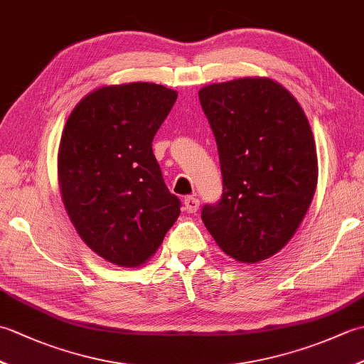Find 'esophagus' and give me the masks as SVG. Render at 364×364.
Instances as JSON below:
<instances>
[{"label":"esophagus","instance_id":"34e87169","mask_svg":"<svg viewBox=\"0 0 364 364\" xmlns=\"http://www.w3.org/2000/svg\"><path fill=\"white\" fill-rule=\"evenodd\" d=\"M200 206V200L196 196H189L184 198V210L188 213H196Z\"/></svg>","mask_w":364,"mask_h":364}]
</instances>
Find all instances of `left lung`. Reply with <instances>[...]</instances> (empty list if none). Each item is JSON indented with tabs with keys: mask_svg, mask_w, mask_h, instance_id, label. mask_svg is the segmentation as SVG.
Segmentation results:
<instances>
[{
	"mask_svg": "<svg viewBox=\"0 0 364 364\" xmlns=\"http://www.w3.org/2000/svg\"><path fill=\"white\" fill-rule=\"evenodd\" d=\"M200 105L218 144L222 197L202 220L231 258L258 262L288 244L310 206L318 156L297 100L267 78L206 86Z\"/></svg>",
	"mask_w": 364,
	"mask_h": 364,
	"instance_id": "obj_1",
	"label": "left lung"
}]
</instances>
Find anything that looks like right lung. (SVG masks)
Returning a JSON list of instances; mask_svg holds the SVG:
<instances>
[{
  "label": "right lung",
  "instance_id": "1",
  "mask_svg": "<svg viewBox=\"0 0 364 364\" xmlns=\"http://www.w3.org/2000/svg\"><path fill=\"white\" fill-rule=\"evenodd\" d=\"M176 97L153 82L100 87L65 123L58 162L65 210L82 241L112 264L141 266L180 215L151 149Z\"/></svg>",
  "mask_w": 364,
  "mask_h": 364
}]
</instances>
